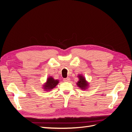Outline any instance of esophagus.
I'll return each mask as SVG.
<instances>
[{
	"mask_svg": "<svg viewBox=\"0 0 132 132\" xmlns=\"http://www.w3.org/2000/svg\"><path fill=\"white\" fill-rule=\"evenodd\" d=\"M70 79L69 78H64V79H63L64 81H65V82H69V81H70Z\"/></svg>",
	"mask_w": 132,
	"mask_h": 132,
	"instance_id": "esophagus-1",
	"label": "esophagus"
}]
</instances>
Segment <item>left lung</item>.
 <instances>
[{"label": "left lung", "instance_id": "obj_1", "mask_svg": "<svg viewBox=\"0 0 132 132\" xmlns=\"http://www.w3.org/2000/svg\"><path fill=\"white\" fill-rule=\"evenodd\" d=\"M79 80H78V81L77 83V85L78 87H79L80 89H86V87L88 86V83H87V81L85 80V78L82 76L81 75H79L78 77Z\"/></svg>", "mask_w": 132, "mask_h": 132}]
</instances>
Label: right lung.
Masks as SVG:
<instances>
[{
  "instance_id": "1",
  "label": "right lung",
  "mask_w": 132,
  "mask_h": 132,
  "mask_svg": "<svg viewBox=\"0 0 132 132\" xmlns=\"http://www.w3.org/2000/svg\"><path fill=\"white\" fill-rule=\"evenodd\" d=\"M58 83L59 80H55L53 77H50L47 80L46 83L43 85V89H45L46 91H49L54 88Z\"/></svg>"
}]
</instances>
